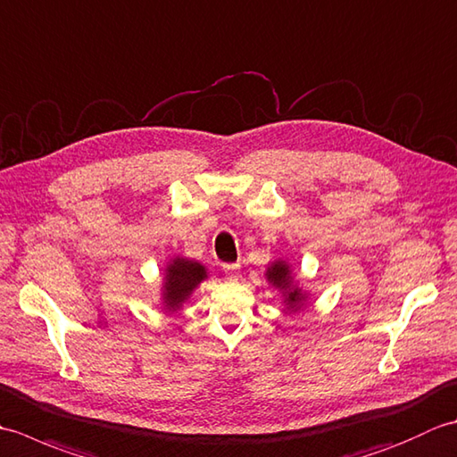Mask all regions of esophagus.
Segmentation results:
<instances>
[{
  "label": "esophagus",
  "instance_id": "1",
  "mask_svg": "<svg viewBox=\"0 0 457 457\" xmlns=\"http://www.w3.org/2000/svg\"><path fill=\"white\" fill-rule=\"evenodd\" d=\"M223 273L229 280H237L239 278V265L237 263H229V265H223Z\"/></svg>",
  "mask_w": 457,
  "mask_h": 457
}]
</instances>
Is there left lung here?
Instances as JSON below:
<instances>
[{
    "instance_id": "obj_1",
    "label": "left lung",
    "mask_w": 457,
    "mask_h": 457,
    "mask_svg": "<svg viewBox=\"0 0 457 457\" xmlns=\"http://www.w3.org/2000/svg\"><path fill=\"white\" fill-rule=\"evenodd\" d=\"M265 277L270 285L280 290V295H283V304L287 306V312L295 314L300 308L306 306L308 293H304V290L300 288V285L293 278V267H290L287 259L273 261V263L267 267Z\"/></svg>"
}]
</instances>
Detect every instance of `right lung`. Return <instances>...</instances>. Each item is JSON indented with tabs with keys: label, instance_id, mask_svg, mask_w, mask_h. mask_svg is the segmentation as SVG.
I'll return each instance as SVG.
<instances>
[{
	"label": "right lung",
	"instance_id": "add662e5",
	"mask_svg": "<svg viewBox=\"0 0 457 457\" xmlns=\"http://www.w3.org/2000/svg\"><path fill=\"white\" fill-rule=\"evenodd\" d=\"M208 278V270L202 263L187 257H172L164 267L162 278V308L167 312H177L187 303L202 280Z\"/></svg>",
	"mask_w": 457,
	"mask_h": 457
}]
</instances>
